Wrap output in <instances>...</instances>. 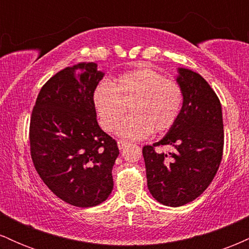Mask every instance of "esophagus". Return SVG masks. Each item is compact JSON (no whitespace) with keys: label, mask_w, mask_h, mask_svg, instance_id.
Instances as JSON below:
<instances>
[{"label":"esophagus","mask_w":249,"mask_h":249,"mask_svg":"<svg viewBox=\"0 0 249 249\" xmlns=\"http://www.w3.org/2000/svg\"><path fill=\"white\" fill-rule=\"evenodd\" d=\"M126 145H127V142L126 141H118L119 150H123V148L126 146Z\"/></svg>","instance_id":"obj_1"}]
</instances>
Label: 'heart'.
I'll return each mask as SVG.
<instances>
[{
    "label": "heart",
    "instance_id": "1",
    "mask_svg": "<svg viewBox=\"0 0 249 249\" xmlns=\"http://www.w3.org/2000/svg\"><path fill=\"white\" fill-rule=\"evenodd\" d=\"M184 92L176 79L142 67L119 75L112 83L101 82L92 91V103L102 127L111 132L130 105L133 113L119 124L117 132L130 139H142L165 132L181 112Z\"/></svg>",
    "mask_w": 249,
    "mask_h": 249
}]
</instances>
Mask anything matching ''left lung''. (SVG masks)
<instances>
[{"instance_id": "8db88e82", "label": "left lung", "mask_w": 249, "mask_h": 249, "mask_svg": "<svg viewBox=\"0 0 249 249\" xmlns=\"http://www.w3.org/2000/svg\"><path fill=\"white\" fill-rule=\"evenodd\" d=\"M184 102L178 121L160 142L142 147L147 187L157 201L179 207L196 199L215 177L224 153L221 104L199 73L179 69ZM171 144L174 153L155 147Z\"/></svg>"}]
</instances>
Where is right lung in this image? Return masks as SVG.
Returning a JSON list of instances; mask_svg holds the SVG:
<instances>
[{"mask_svg":"<svg viewBox=\"0 0 249 249\" xmlns=\"http://www.w3.org/2000/svg\"><path fill=\"white\" fill-rule=\"evenodd\" d=\"M104 73L96 63L57 72L43 85L30 117V156L53 194L77 207H92L113 188L117 142L99 127L92 91Z\"/></svg>","mask_w":249,"mask_h":249,"instance_id":"right-lung-1","label":"right lung"}]
</instances>
